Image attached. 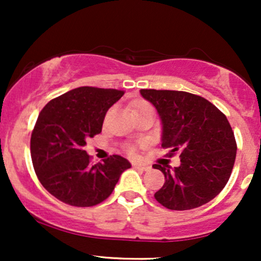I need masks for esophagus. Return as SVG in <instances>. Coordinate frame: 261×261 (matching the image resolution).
<instances>
[{
  "label": "esophagus",
  "mask_w": 261,
  "mask_h": 261,
  "mask_svg": "<svg viewBox=\"0 0 261 261\" xmlns=\"http://www.w3.org/2000/svg\"><path fill=\"white\" fill-rule=\"evenodd\" d=\"M133 166H134V168H136L139 170H148L149 169L148 166H143V164H139V163H134Z\"/></svg>",
  "instance_id": "esophagus-1"
}]
</instances>
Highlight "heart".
Returning a JSON list of instances; mask_svg holds the SVG:
<instances>
[{"label": "heart", "instance_id": "1", "mask_svg": "<svg viewBox=\"0 0 261 261\" xmlns=\"http://www.w3.org/2000/svg\"><path fill=\"white\" fill-rule=\"evenodd\" d=\"M142 110H152L151 106H149L148 103H145V101H141V103L137 104L136 109H135V113L136 112H142ZM126 151L128 152L130 154H134L135 153V147L134 146H126Z\"/></svg>", "mask_w": 261, "mask_h": 261}]
</instances>
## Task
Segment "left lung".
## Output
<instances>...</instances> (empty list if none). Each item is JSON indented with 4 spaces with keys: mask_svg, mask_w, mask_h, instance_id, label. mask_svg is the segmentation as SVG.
Here are the masks:
<instances>
[{
    "mask_svg": "<svg viewBox=\"0 0 261 261\" xmlns=\"http://www.w3.org/2000/svg\"><path fill=\"white\" fill-rule=\"evenodd\" d=\"M162 120V147L180 154V166L154 164L164 174L155 200L169 210L196 208L216 197L228 181L237 143L226 115L207 99L181 91L141 89Z\"/></svg>",
    "mask_w": 261,
    "mask_h": 261,
    "instance_id": "1",
    "label": "left lung"
}]
</instances>
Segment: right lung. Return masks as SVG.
Listing matches in <instances>:
<instances>
[{
  "instance_id": "add662e5",
  "label": "right lung",
  "mask_w": 261,
  "mask_h": 261,
  "mask_svg": "<svg viewBox=\"0 0 261 261\" xmlns=\"http://www.w3.org/2000/svg\"><path fill=\"white\" fill-rule=\"evenodd\" d=\"M122 95L118 89L79 87L50 100L39 114L31 139L33 167L60 201L77 207L98 205L131 167L118 154L91 164L83 149L88 137L101 133L108 109Z\"/></svg>"
}]
</instances>
